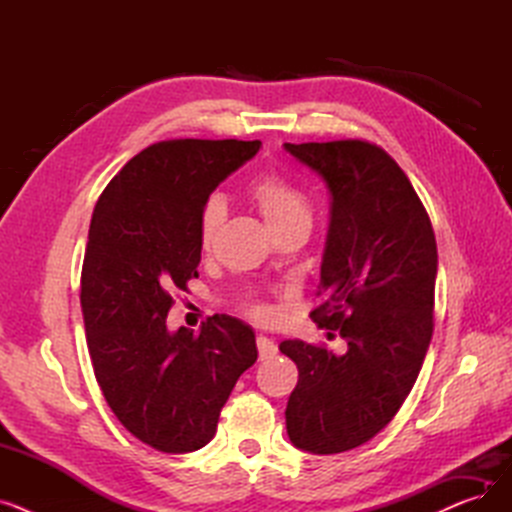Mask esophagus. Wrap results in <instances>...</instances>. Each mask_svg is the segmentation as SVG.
Wrapping results in <instances>:
<instances>
[{"label":"esophagus","mask_w":512,"mask_h":512,"mask_svg":"<svg viewBox=\"0 0 512 512\" xmlns=\"http://www.w3.org/2000/svg\"><path fill=\"white\" fill-rule=\"evenodd\" d=\"M257 351H259V359L263 361V359L274 357V355L278 353V346H276L274 340L265 338V336H259V338H257Z\"/></svg>","instance_id":"obj_1"}]
</instances>
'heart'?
<instances>
[{
    "label": "heart",
    "instance_id": "heart-1",
    "mask_svg": "<svg viewBox=\"0 0 512 512\" xmlns=\"http://www.w3.org/2000/svg\"><path fill=\"white\" fill-rule=\"evenodd\" d=\"M253 201L257 203L265 224L270 226L274 234L299 222H311L307 199L297 191V188L290 186L286 180L278 176L261 178L253 186ZM224 215L226 205L220 197H209L205 201L199 220V236L203 247L211 245L215 232H218L220 224L224 222Z\"/></svg>",
    "mask_w": 512,
    "mask_h": 512
}]
</instances>
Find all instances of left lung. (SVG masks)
<instances>
[{
  "instance_id": "1",
  "label": "left lung",
  "mask_w": 512,
  "mask_h": 512,
  "mask_svg": "<svg viewBox=\"0 0 512 512\" xmlns=\"http://www.w3.org/2000/svg\"><path fill=\"white\" fill-rule=\"evenodd\" d=\"M326 182L330 228L321 257L324 301L311 317L346 353L284 340L299 367L286 407L290 442L336 454L392 421L421 371L434 332L438 249L425 207L396 161L365 141L284 143Z\"/></svg>"
}]
</instances>
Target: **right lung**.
<instances>
[{
  "label": "right lung",
  "instance_id": "add662e5",
  "mask_svg": "<svg viewBox=\"0 0 512 512\" xmlns=\"http://www.w3.org/2000/svg\"><path fill=\"white\" fill-rule=\"evenodd\" d=\"M259 141H161L112 178L89 228L80 307L97 384L128 432L161 452L209 444L236 380L257 361L245 321L168 330L170 290L197 278L209 195Z\"/></svg>",
  "mask_w": 512,
  "mask_h": 512
}]
</instances>
